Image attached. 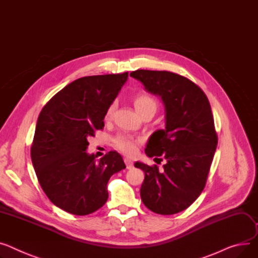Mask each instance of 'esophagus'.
I'll use <instances>...</instances> for the list:
<instances>
[{
	"instance_id": "1",
	"label": "esophagus",
	"mask_w": 258,
	"mask_h": 258,
	"mask_svg": "<svg viewBox=\"0 0 258 258\" xmlns=\"http://www.w3.org/2000/svg\"><path fill=\"white\" fill-rule=\"evenodd\" d=\"M124 163H125V165H126V168H127V169H132V168H133V162H132V160H131V159H128V158H124Z\"/></svg>"
}]
</instances>
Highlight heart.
<instances>
[{
  "label": "heart",
  "instance_id": "b5f03b06",
  "mask_svg": "<svg viewBox=\"0 0 258 258\" xmlns=\"http://www.w3.org/2000/svg\"><path fill=\"white\" fill-rule=\"evenodd\" d=\"M134 105L136 110L138 111L139 114L144 112L147 109H156L157 110V101L151 95L147 93H138L135 98H134ZM115 110V102H112V104L108 107L105 118L108 120L112 117L113 113ZM140 139L135 138V137L127 135V134H120L115 138V145L116 147L121 150L122 152L130 154H135L138 150V146L140 144Z\"/></svg>",
  "mask_w": 258,
  "mask_h": 258
}]
</instances>
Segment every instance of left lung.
<instances>
[{
    "label": "left lung",
    "instance_id": "8db88e82",
    "mask_svg": "<svg viewBox=\"0 0 258 258\" xmlns=\"http://www.w3.org/2000/svg\"><path fill=\"white\" fill-rule=\"evenodd\" d=\"M130 76L159 95L166 111L165 130L154 132L145 148L149 158H165L164 169L135 164L145 173L141 199L153 213L177 214L190 207L207 183L218 144L210 101L195 83L174 73L138 70Z\"/></svg>",
    "mask_w": 258,
    "mask_h": 258
}]
</instances>
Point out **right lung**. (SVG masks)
Wrapping results in <instances>:
<instances>
[{"mask_svg":"<svg viewBox=\"0 0 258 258\" xmlns=\"http://www.w3.org/2000/svg\"><path fill=\"white\" fill-rule=\"evenodd\" d=\"M128 73L84 77L68 84L41 110L31 146L36 176L48 199L77 216L94 213L109 197L110 177L125 168L116 151L98 162L86 152L126 82Z\"/></svg>","mask_w":258,"mask_h":258,"instance_id":"1","label":"right lung"}]
</instances>
